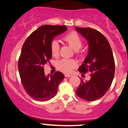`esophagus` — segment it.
Segmentation results:
<instances>
[{
  "instance_id": "34e87169",
  "label": "esophagus",
  "mask_w": 128,
  "mask_h": 128,
  "mask_svg": "<svg viewBox=\"0 0 128 128\" xmlns=\"http://www.w3.org/2000/svg\"><path fill=\"white\" fill-rule=\"evenodd\" d=\"M72 75H71V74H65V77H69V76H71Z\"/></svg>"
}]
</instances>
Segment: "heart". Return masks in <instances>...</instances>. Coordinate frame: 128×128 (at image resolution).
<instances>
[{"label":"heart","instance_id":"heart-1","mask_svg":"<svg viewBox=\"0 0 128 128\" xmlns=\"http://www.w3.org/2000/svg\"><path fill=\"white\" fill-rule=\"evenodd\" d=\"M63 40L67 42L70 46L75 50V54L78 57L83 56L84 51L80 48L83 46V40L81 36L75 31H72L63 37ZM51 53L53 56L57 58L59 56L60 46L58 42L54 40L51 43ZM76 60L70 58H63L56 63L58 69L65 73H70L76 66Z\"/></svg>","mask_w":128,"mask_h":128}]
</instances>
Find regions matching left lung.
Returning a JSON list of instances; mask_svg holds the SVG:
<instances>
[{
    "label": "left lung",
    "instance_id": "1",
    "mask_svg": "<svg viewBox=\"0 0 128 128\" xmlns=\"http://www.w3.org/2000/svg\"><path fill=\"white\" fill-rule=\"evenodd\" d=\"M88 41V53L78 68L80 73H90L88 81L81 80L76 89L78 97L94 101L102 97L111 86L115 72V62L111 47L106 38L99 31L89 28L75 27Z\"/></svg>",
    "mask_w": 128,
    "mask_h": 128
}]
</instances>
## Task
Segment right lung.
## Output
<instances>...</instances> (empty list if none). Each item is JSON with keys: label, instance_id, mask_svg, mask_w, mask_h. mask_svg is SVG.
<instances>
[{"label": "right lung", "instance_id": "obj_1", "mask_svg": "<svg viewBox=\"0 0 128 128\" xmlns=\"http://www.w3.org/2000/svg\"><path fill=\"white\" fill-rule=\"evenodd\" d=\"M65 26L44 25L32 32L26 40L18 60L22 84L33 99L46 101L56 95L65 76L60 72L46 76L44 65L52 58L51 43L57 35L66 31Z\"/></svg>", "mask_w": 128, "mask_h": 128}]
</instances>
